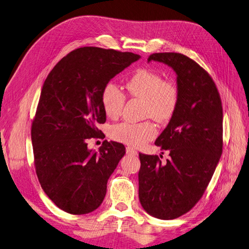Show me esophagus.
Masks as SVG:
<instances>
[{
    "label": "esophagus",
    "mask_w": 249,
    "mask_h": 249,
    "mask_svg": "<svg viewBox=\"0 0 249 249\" xmlns=\"http://www.w3.org/2000/svg\"><path fill=\"white\" fill-rule=\"evenodd\" d=\"M125 150H126V154H127V155H131V156H137V155H138L137 150H135V149L132 148V147H126Z\"/></svg>",
    "instance_id": "1"
}]
</instances>
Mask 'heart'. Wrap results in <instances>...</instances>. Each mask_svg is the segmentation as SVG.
<instances>
[{"label":"heart","mask_w":249,"mask_h":249,"mask_svg":"<svg viewBox=\"0 0 249 249\" xmlns=\"http://www.w3.org/2000/svg\"><path fill=\"white\" fill-rule=\"evenodd\" d=\"M127 94L144 102L143 112L158 123H166L178 108L179 92L175 82L164 80L161 73L148 69H141L126 83ZM102 107L110 119L122 114L125 95L115 84L108 83L102 90ZM157 129L153 123H122L113 125L110 136L113 140L131 146H141L156 137Z\"/></svg>","instance_id":"b5f03b06"}]
</instances>
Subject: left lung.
<instances>
[{"label": "left lung", "instance_id": "8db88e82", "mask_svg": "<svg viewBox=\"0 0 249 249\" xmlns=\"http://www.w3.org/2000/svg\"><path fill=\"white\" fill-rule=\"evenodd\" d=\"M147 60L167 64L178 74V108L155 142L170 158L162 163L159 156L139 154L141 206L169 220L189 212L213 177L223 146L222 103L213 79L191 58L155 53Z\"/></svg>", "mask_w": 249, "mask_h": 249}]
</instances>
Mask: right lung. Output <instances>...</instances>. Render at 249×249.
<instances>
[{
    "mask_svg": "<svg viewBox=\"0 0 249 249\" xmlns=\"http://www.w3.org/2000/svg\"><path fill=\"white\" fill-rule=\"evenodd\" d=\"M139 55L96 47L73 50L43 83L31 126L34 165L41 188L64 212L82 215L101 206L107 182L125 154L122 143L105 140L99 153L87 148L103 136L101 94Z\"/></svg>",
    "mask_w": 249,
    "mask_h": 249,
    "instance_id": "obj_1",
    "label": "right lung"
}]
</instances>
